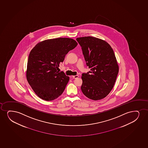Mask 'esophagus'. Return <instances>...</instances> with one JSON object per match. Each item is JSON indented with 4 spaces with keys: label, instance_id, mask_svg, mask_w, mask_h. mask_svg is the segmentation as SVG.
<instances>
[{
    "label": "esophagus",
    "instance_id": "obj_1",
    "mask_svg": "<svg viewBox=\"0 0 148 148\" xmlns=\"http://www.w3.org/2000/svg\"><path fill=\"white\" fill-rule=\"evenodd\" d=\"M78 75H75V76H73L72 77H73V78L76 79L78 77Z\"/></svg>",
    "mask_w": 148,
    "mask_h": 148
}]
</instances>
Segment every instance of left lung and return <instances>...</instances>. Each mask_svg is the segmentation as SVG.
Returning a JSON list of instances; mask_svg holds the SVG:
<instances>
[{
  "instance_id": "obj_1",
  "label": "left lung",
  "mask_w": 148,
  "mask_h": 148,
  "mask_svg": "<svg viewBox=\"0 0 148 148\" xmlns=\"http://www.w3.org/2000/svg\"><path fill=\"white\" fill-rule=\"evenodd\" d=\"M87 66L91 71L83 73L81 87L84 95L93 100L106 97L113 88L119 72L115 53L111 46L92 36L77 38Z\"/></svg>"
}]
</instances>
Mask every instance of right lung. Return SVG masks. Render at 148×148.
<instances>
[{
    "instance_id": "obj_1",
    "label": "right lung",
    "mask_w": 148,
    "mask_h": 148,
    "mask_svg": "<svg viewBox=\"0 0 148 148\" xmlns=\"http://www.w3.org/2000/svg\"><path fill=\"white\" fill-rule=\"evenodd\" d=\"M77 45L73 39L58 38L39 42L31 50L28 59L26 78L39 98L52 101L63 93L69 77L57 70L65 55Z\"/></svg>"
}]
</instances>
